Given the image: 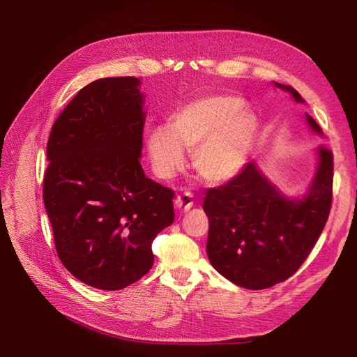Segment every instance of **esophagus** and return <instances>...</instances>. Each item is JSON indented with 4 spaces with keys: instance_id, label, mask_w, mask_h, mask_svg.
Instances as JSON below:
<instances>
[{
    "instance_id": "esophagus-1",
    "label": "esophagus",
    "mask_w": 357,
    "mask_h": 357,
    "mask_svg": "<svg viewBox=\"0 0 357 357\" xmlns=\"http://www.w3.org/2000/svg\"><path fill=\"white\" fill-rule=\"evenodd\" d=\"M193 207V195L189 192L181 193L176 198V208L178 211H189Z\"/></svg>"
}]
</instances>
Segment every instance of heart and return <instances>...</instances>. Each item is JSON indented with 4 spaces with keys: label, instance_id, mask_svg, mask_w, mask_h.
Here are the masks:
<instances>
[{
    "label": "heart",
    "instance_id": "heart-1",
    "mask_svg": "<svg viewBox=\"0 0 357 357\" xmlns=\"http://www.w3.org/2000/svg\"><path fill=\"white\" fill-rule=\"evenodd\" d=\"M244 100L228 93H207L180 105L168 126L150 129L146 150L155 174L164 180L186 167L193 151V168L208 185H222L244 169L259 129Z\"/></svg>",
    "mask_w": 357,
    "mask_h": 357
}]
</instances>
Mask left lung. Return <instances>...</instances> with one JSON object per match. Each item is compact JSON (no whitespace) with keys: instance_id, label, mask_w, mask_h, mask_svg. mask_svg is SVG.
I'll return each mask as SVG.
<instances>
[{"instance_id":"left-lung-1","label":"left lung","mask_w":357,"mask_h":357,"mask_svg":"<svg viewBox=\"0 0 357 357\" xmlns=\"http://www.w3.org/2000/svg\"><path fill=\"white\" fill-rule=\"evenodd\" d=\"M274 86L295 102H305L291 86ZM305 122L321 135L308 113ZM316 155V172L301 197H286L256 160L226 185L205 192L207 255L215 271L250 290L271 287L298 271L325 228L332 204V152L319 146Z\"/></svg>"}]
</instances>
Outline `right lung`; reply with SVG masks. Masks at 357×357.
Returning <instances> with one entry per match:
<instances>
[{
  "mask_svg": "<svg viewBox=\"0 0 357 357\" xmlns=\"http://www.w3.org/2000/svg\"><path fill=\"white\" fill-rule=\"evenodd\" d=\"M137 77L84 86L53 123L43 199L61 262L84 284L119 290L152 268L174 222V192L142 168L144 93Z\"/></svg>",
  "mask_w": 357,
  "mask_h": 357,
  "instance_id": "obj_1",
  "label": "right lung"
}]
</instances>
